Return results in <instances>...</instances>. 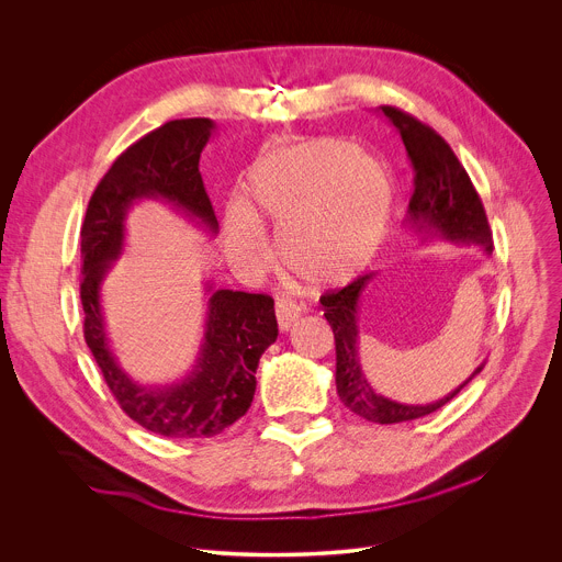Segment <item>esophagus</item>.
<instances>
[{"mask_svg":"<svg viewBox=\"0 0 562 562\" xmlns=\"http://www.w3.org/2000/svg\"><path fill=\"white\" fill-rule=\"evenodd\" d=\"M276 315H278L280 331H289L295 319L300 317V306L289 295H278L276 297Z\"/></svg>","mask_w":562,"mask_h":562,"instance_id":"1","label":"esophagus"}]
</instances>
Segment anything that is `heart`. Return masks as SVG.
<instances>
[{
    "label": "heart",
    "instance_id": "b5f03b06",
    "mask_svg": "<svg viewBox=\"0 0 562 562\" xmlns=\"http://www.w3.org/2000/svg\"><path fill=\"white\" fill-rule=\"evenodd\" d=\"M395 217V184L371 153L315 137L262 155L224 224L235 260L262 265L260 222L280 228L284 265L306 284L329 289L358 278L384 247Z\"/></svg>",
    "mask_w": 562,
    "mask_h": 562
}]
</instances>
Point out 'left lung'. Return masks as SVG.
<instances>
[{
  "label": "left lung",
  "mask_w": 562,
  "mask_h": 562,
  "mask_svg": "<svg viewBox=\"0 0 562 562\" xmlns=\"http://www.w3.org/2000/svg\"><path fill=\"white\" fill-rule=\"evenodd\" d=\"M380 111L403 137L414 171V195L409 200L405 224L420 235L423 243L440 237L458 247H477L492 254L494 243L485 206L451 146L431 126L405 111L393 106H380ZM373 278L375 273H364L345 289L329 291L319 297L336 338L338 395L356 416L378 425H395L429 416L453 400L460 389L483 371L485 362H480L460 386L429 405H403L375 393L367 382L358 358L360 300Z\"/></svg>",
  "instance_id": "8db88e82"
}]
</instances>
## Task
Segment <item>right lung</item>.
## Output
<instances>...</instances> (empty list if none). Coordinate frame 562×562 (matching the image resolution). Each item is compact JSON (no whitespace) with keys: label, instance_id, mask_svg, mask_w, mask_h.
Masks as SVG:
<instances>
[{"label":"right lung","instance_id":"1","mask_svg":"<svg viewBox=\"0 0 562 562\" xmlns=\"http://www.w3.org/2000/svg\"><path fill=\"white\" fill-rule=\"evenodd\" d=\"M215 131L206 117L173 120L131 144L98 184L82 224L85 338L122 412L167 438H209L243 418L256 393V369L278 338L273 297L213 289L193 369L171 384H139L117 362L102 315V282L122 256L126 213L139 200H162L217 233L200 176V155Z\"/></svg>","mask_w":562,"mask_h":562}]
</instances>
